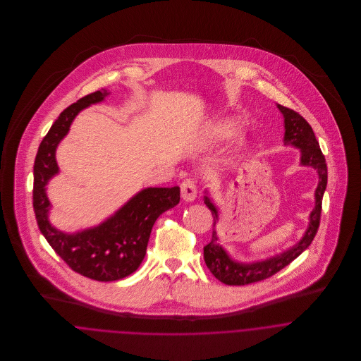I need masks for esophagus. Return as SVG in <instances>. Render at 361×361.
<instances>
[{"label": "esophagus", "mask_w": 361, "mask_h": 361, "mask_svg": "<svg viewBox=\"0 0 361 361\" xmlns=\"http://www.w3.org/2000/svg\"><path fill=\"white\" fill-rule=\"evenodd\" d=\"M180 193H182V199L185 202H193L197 197V186L196 182L193 179H186L182 182L180 185Z\"/></svg>", "instance_id": "obj_1"}]
</instances>
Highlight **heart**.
<instances>
[{"instance_id": "obj_1", "label": "heart", "mask_w": 361, "mask_h": 361, "mask_svg": "<svg viewBox=\"0 0 361 361\" xmlns=\"http://www.w3.org/2000/svg\"><path fill=\"white\" fill-rule=\"evenodd\" d=\"M239 128H240V121L236 116H224L211 125L209 136L215 142H224L231 136H233ZM239 145L242 146L243 142H240Z\"/></svg>"}]
</instances>
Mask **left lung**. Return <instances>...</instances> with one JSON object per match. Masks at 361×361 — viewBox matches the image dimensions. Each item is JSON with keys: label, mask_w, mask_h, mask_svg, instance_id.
I'll use <instances>...</instances> for the list:
<instances>
[{"label": "left lung", "mask_w": 361, "mask_h": 361, "mask_svg": "<svg viewBox=\"0 0 361 361\" xmlns=\"http://www.w3.org/2000/svg\"><path fill=\"white\" fill-rule=\"evenodd\" d=\"M278 109L283 115V146H290L299 149L300 152V165L314 168L318 175V185L314 193V208L310 212L307 229L305 231L302 239L283 250L279 255L271 257L257 259V261H238L231 257V255L219 243V236L216 233V224L219 218V209L209 197L208 190H204V204H206L214 216V228L211 242L204 246V261L212 275L225 285H249L253 282L262 281L276 274L295 258L299 257L310 245L317 233L321 215V203L322 196L326 189L328 182V169L325 157L321 153L319 145L315 139V135L309 125V122L298 112L290 108L276 104Z\"/></svg>", "instance_id": "obj_1"}]
</instances>
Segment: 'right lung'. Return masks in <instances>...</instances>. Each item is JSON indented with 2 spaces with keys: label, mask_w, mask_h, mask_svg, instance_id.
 I'll return each instance as SVG.
<instances>
[{
  "label": "right lung",
  "mask_w": 361,
  "mask_h": 361,
  "mask_svg": "<svg viewBox=\"0 0 361 361\" xmlns=\"http://www.w3.org/2000/svg\"><path fill=\"white\" fill-rule=\"evenodd\" d=\"M109 94L102 89L63 109L40 143L33 168V207L40 232L73 271L100 282L126 278L139 268L157 218L180 200L179 186L146 188L99 225L69 233L56 229L50 222L52 206L47 185L59 173L56 147L68 135L78 114L93 104L103 103Z\"/></svg>",
  "instance_id": "right-lung-1"
}]
</instances>
